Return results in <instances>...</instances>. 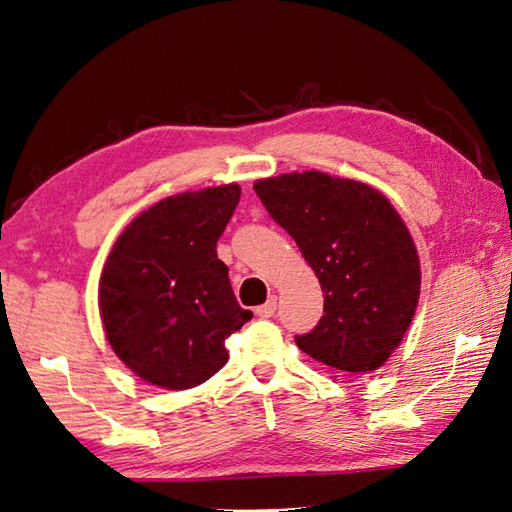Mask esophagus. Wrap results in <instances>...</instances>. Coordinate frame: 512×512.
Listing matches in <instances>:
<instances>
[{
  "mask_svg": "<svg viewBox=\"0 0 512 512\" xmlns=\"http://www.w3.org/2000/svg\"><path fill=\"white\" fill-rule=\"evenodd\" d=\"M276 306H278V302H276L274 295H271V298H269L265 304L256 306V315H258V317H274Z\"/></svg>",
  "mask_w": 512,
  "mask_h": 512,
  "instance_id": "esophagus-1",
  "label": "esophagus"
}]
</instances>
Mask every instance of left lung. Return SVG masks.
<instances>
[{
    "label": "left lung",
    "instance_id": "8db88e82",
    "mask_svg": "<svg viewBox=\"0 0 512 512\" xmlns=\"http://www.w3.org/2000/svg\"><path fill=\"white\" fill-rule=\"evenodd\" d=\"M254 190L322 285V320L295 344L342 372L381 368L420 295L418 252L399 212L372 186L320 170L258 179Z\"/></svg>",
    "mask_w": 512,
    "mask_h": 512
}]
</instances>
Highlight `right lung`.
<instances>
[{"instance_id": "obj_1", "label": "right lung", "mask_w": 512, "mask_h": 512, "mask_svg": "<svg viewBox=\"0 0 512 512\" xmlns=\"http://www.w3.org/2000/svg\"><path fill=\"white\" fill-rule=\"evenodd\" d=\"M236 184L166 197L118 236L98 306L113 352L146 383L188 390L227 363L225 339L252 320L238 306L217 241Z\"/></svg>"}]
</instances>
